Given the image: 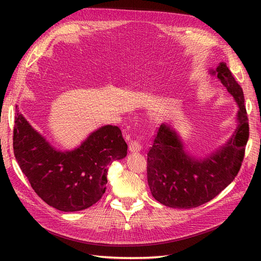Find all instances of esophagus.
<instances>
[{
    "label": "esophagus",
    "mask_w": 261,
    "mask_h": 261,
    "mask_svg": "<svg viewBox=\"0 0 261 261\" xmlns=\"http://www.w3.org/2000/svg\"><path fill=\"white\" fill-rule=\"evenodd\" d=\"M128 149H129L130 152H138L141 150V145H140L138 140H133L132 143L129 144Z\"/></svg>",
    "instance_id": "esophagus-1"
}]
</instances>
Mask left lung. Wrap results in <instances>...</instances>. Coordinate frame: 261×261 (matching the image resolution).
Instances as JSON below:
<instances>
[{
    "mask_svg": "<svg viewBox=\"0 0 261 261\" xmlns=\"http://www.w3.org/2000/svg\"><path fill=\"white\" fill-rule=\"evenodd\" d=\"M210 74L217 75L238 103V127L225 145L197 158L186 151L171 125L160 126L147 154V178L153 198L170 208H196L210 201L233 181L244 159L249 125L243 89L224 62Z\"/></svg>",
    "mask_w": 261,
    "mask_h": 261,
    "instance_id": "obj_1",
    "label": "left lung"
}]
</instances>
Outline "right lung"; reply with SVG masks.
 Instances as JSON below:
<instances>
[{
  "mask_svg": "<svg viewBox=\"0 0 261 261\" xmlns=\"http://www.w3.org/2000/svg\"><path fill=\"white\" fill-rule=\"evenodd\" d=\"M13 147L36 194L64 212L85 210L99 201L107 188L109 165L127 154L121 129L112 125L92 132L80 147L62 151L37 132L18 109Z\"/></svg>",
  "mask_w": 261,
  "mask_h": 261,
  "instance_id": "right-lung-1",
  "label": "right lung"
}]
</instances>
